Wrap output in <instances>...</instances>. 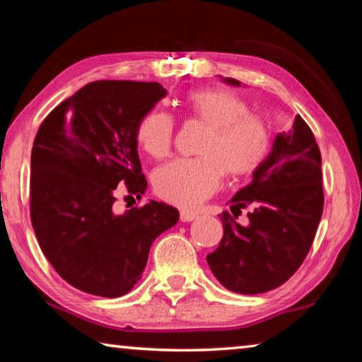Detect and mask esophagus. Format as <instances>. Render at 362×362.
Listing matches in <instances>:
<instances>
[{
	"label": "esophagus",
	"instance_id": "1",
	"mask_svg": "<svg viewBox=\"0 0 362 362\" xmlns=\"http://www.w3.org/2000/svg\"><path fill=\"white\" fill-rule=\"evenodd\" d=\"M196 217V214L194 212H189V211H182L180 212V220L182 222H192V220H194Z\"/></svg>",
	"mask_w": 362,
	"mask_h": 362
}]
</instances>
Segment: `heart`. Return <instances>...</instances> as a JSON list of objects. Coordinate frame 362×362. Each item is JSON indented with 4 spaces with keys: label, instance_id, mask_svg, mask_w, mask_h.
<instances>
[{
    "label": "heart",
    "instance_id": "1",
    "mask_svg": "<svg viewBox=\"0 0 362 362\" xmlns=\"http://www.w3.org/2000/svg\"><path fill=\"white\" fill-rule=\"evenodd\" d=\"M188 113L209 126L199 158H180L159 168L155 192L183 209L198 207L222 185L223 173L246 175L267 158L272 145L269 127L249 113L247 103L226 89H201L187 97ZM137 142L151 158L169 156L174 142V119L161 110L146 113L137 127Z\"/></svg>",
    "mask_w": 362,
    "mask_h": 362
}]
</instances>
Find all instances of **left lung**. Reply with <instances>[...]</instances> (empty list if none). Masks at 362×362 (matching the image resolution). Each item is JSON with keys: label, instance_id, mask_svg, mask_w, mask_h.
<instances>
[{"label": "left lung", "instance_id": "left-lung-1", "mask_svg": "<svg viewBox=\"0 0 362 362\" xmlns=\"http://www.w3.org/2000/svg\"><path fill=\"white\" fill-rule=\"evenodd\" d=\"M223 81L241 86L233 78ZM230 206L236 218L249 209V223L240 225L228 212L220 216L223 238L206 257L211 272L226 289L244 296L276 289L303 263L324 207L321 151L302 116L274 137L252 182Z\"/></svg>", "mask_w": 362, "mask_h": 362}]
</instances>
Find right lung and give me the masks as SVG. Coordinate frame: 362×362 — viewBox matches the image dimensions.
Returning <instances> with one entry per match:
<instances>
[{"instance_id": "right-lung-1", "label": "right lung", "mask_w": 362, "mask_h": 362, "mask_svg": "<svg viewBox=\"0 0 362 362\" xmlns=\"http://www.w3.org/2000/svg\"><path fill=\"white\" fill-rule=\"evenodd\" d=\"M166 94L159 83H89L36 132L30 218L42 254L79 291L124 296L142 278L153 241L179 222V211L158 201L115 209L122 182L129 194L145 193L137 127Z\"/></svg>"}]
</instances>
